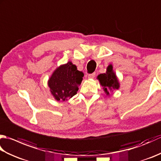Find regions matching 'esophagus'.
Instances as JSON below:
<instances>
[{
    "label": "esophagus",
    "instance_id": "1",
    "mask_svg": "<svg viewBox=\"0 0 161 161\" xmlns=\"http://www.w3.org/2000/svg\"><path fill=\"white\" fill-rule=\"evenodd\" d=\"M95 77V73H92L88 75V78L89 79H93Z\"/></svg>",
    "mask_w": 161,
    "mask_h": 161
}]
</instances>
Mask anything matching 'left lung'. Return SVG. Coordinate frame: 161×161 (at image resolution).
<instances>
[{"instance_id": "1", "label": "left lung", "mask_w": 161, "mask_h": 161, "mask_svg": "<svg viewBox=\"0 0 161 161\" xmlns=\"http://www.w3.org/2000/svg\"><path fill=\"white\" fill-rule=\"evenodd\" d=\"M97 79L100 81L101 86L103 87L107 95H109L110 91L113 92L114 90H118L119 88L118 79L113 70L111 64H109L107 68V72L105 73L99 75Z\"/></svg>"}]
</instances>
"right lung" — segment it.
Listing matches in <instances>:
<instances>
[{
  "label": "right lung",
  "instance_id": "1",
  "mask_svg": "<svg viewBox=\"0 0 161 161\" xmlns=\"http://www.w3.org/2000/svg\"><path fill=\"white\" fill-rule=\"evenodd\" d=\"M84 73L71 61L61 65L53 73L47 81L51 94L57 101H65L77 94Z\"/></svg>",
  "mask_w": 161,
  "mask_h": 161
}]
</instances>
